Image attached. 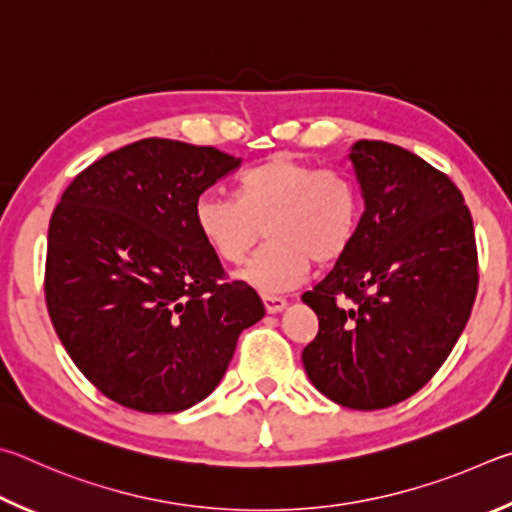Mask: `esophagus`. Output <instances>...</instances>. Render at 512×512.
<instances>
[{"label":"esophagus","instance_id":"34e87169","mask_svg":"<svg viewBox=\"0 0 512 512\" xmlns=\"http://www.w3.org/2000/svg\"><path fill=\"white\" fill-rule=\"evenodd\" d=\"M263 303H265L267 315H276V312H281L285 306H288V301H285L283 297H270V294H265Z\"/></svg>","mask_w":512,"mask_h":512}]
</instances>
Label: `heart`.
Listing matches in <instances>:
<instances>
[{
    "mask_svg": "<svg viewBox=\"0 0 512 512\" xmlns=\"http://www.w3.org/2000/svg\"><path fill=\"white\" fill-rule=\"evenodd\" d=\"M362 197L351 177L335 168L274 155L240 177V197L204 191L193 220L204 245L224 263H240L267 231L258 254L238 279L263 294L299 285L310 270L335 265L360 231Z\"/></svg>",
    "mask_w": 512,
    "mask_h": 512,
    "instance_id": "obj_1",
    "label": "heart"
}]
</instances>
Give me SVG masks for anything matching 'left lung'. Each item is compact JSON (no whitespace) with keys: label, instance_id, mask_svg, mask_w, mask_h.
I'll use <instances>...</instances> for the list:
<instances>
[{"label":"left lung","instance_id":"8db88e82","mask_svg":"<svg viewBox=\"0 0 512 512\" xmlns=\"http://www.w3.org/2000/svg\"><path fill=\"white\" fill-rule=\"evenodd\" d=\"M366 209L348 254L303 294L319 333L310 382L337 405L387 409L420 391L461 337L477 297L470 209L450 177L387 141H357Z\"/></svg>","mask_w":512,"mask_h":512}]
</instances>
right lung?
Listing matches in <instances>:
<instances>
[{"label":"right lung","mask_w":512,"mask_h":512,"mask_svg":"<svg viewBox=\"0 0 512 512\" xmlns=\"http://www.w3.org/2000/svg\"><path fill=\"white\" fill-rule=\"evenodd\" d=\"M238 166L213 146L141 139L80 170L53 209L51 324L80 373L123 407L175 414L204 400L265 315L193 220L197 197Z\"/></svg>","instance_id":"1"}]
</instances>
